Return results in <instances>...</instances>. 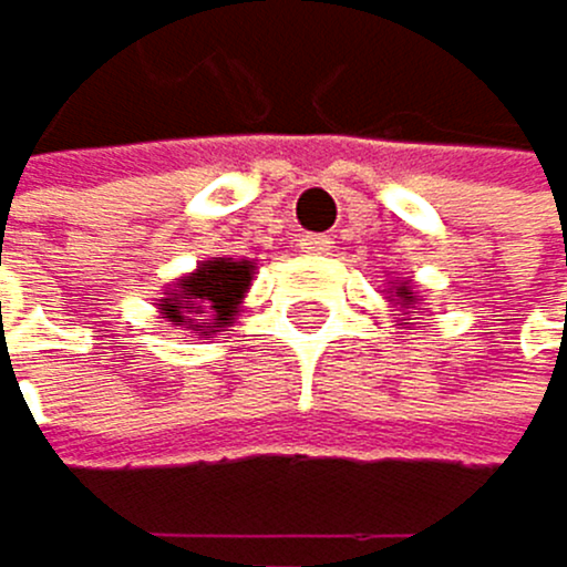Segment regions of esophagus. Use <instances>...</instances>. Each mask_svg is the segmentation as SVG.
<instances>
[{
    "mask_svg": "<svg viewBox=\"0 0 567 567\" xmlns=\"http://www.w3.org/2000/svg\"><path fill=\"white\" fill-rule=\"evenodd\" d=\"M299 250H303V254H328L331 239L328 236H303V239H299Z\"/></svg>",
    "mask_w": 567,
    "mask_h": 567,
    "instance_id": "obj_1",
    "label": "esophagus"
}]
</instances>
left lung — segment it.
<instances>
[{
  "mask_svg": "<svg viewBox=\"0 0 567 567\" xmlns=\"http://www.w3.org/2000/svg\"><path fill=\"white\" fill-rule=\"evenodd\" d=\"M395 292H399V299H402V307H405V310L416 303V296H413V286H409V281H399V286H395ZM409 321H413V317H409Z\"/></svg>",
  "mask_w": 567,
  "mask_h": 567,
  "instance_id": "1",
  "label": "left lung"
}]
</instances>
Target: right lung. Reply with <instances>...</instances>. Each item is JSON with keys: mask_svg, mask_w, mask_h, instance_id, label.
Masks as SVG:
<instances>
[{"mask_svg": "<svg viewBox=\"0 0 567 567\" xmlns=\"http://www.w3.org/2000/svg\"><path fill=\"white\" fill-rule=\"evenodd\" d=\"M254 264L236 257H212L197 271L179 278L162 299L158 310L189 334H215L236 321L239 303L250 289Z\"/></svg>", "mask_w": 567, "mask_h": 567, "instance_id": "add662e5", "label": "right lung"}]
</instances>
